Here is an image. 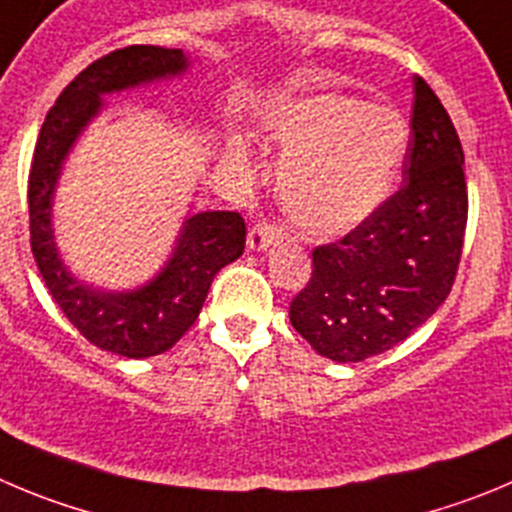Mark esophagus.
<instances>
[{"instance_id":"esophagus-1","label":"esophagus","mask_w":512,"mask_h":512,"mask_svg":"<svg viewBox=\"0 0 512 512\" xmlns=\"http://www.w3.org/2000/svg\"><path fill=\"white\" fill-rule=\"evenodd\" d=\"M280 234H283V229H280L278 224L257 222L255 227L250 229V234H247V247H250L252 252H262L267 250L272 242L280 240Z\"/></svg>"}]
</instances>
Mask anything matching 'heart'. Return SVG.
Returning <instances> with one entry per match:
<instances>
[{
    "label": "heart",
    "mask_w": 512,
    "mask_h": 512,
    "mask_svg": "<svg viewBox=\"0 0 512 512\" xmlns=\"http://www.w3.org/2000/svg\"><path fill=\"white\" fill-rule=\"evenodd\" d=\"M265 136L283 154L278 199L310 240H333L364 224L389 194L407 154V121L384 105L315 93L275 105ZM229 154L242 156L240 141Z\"/></svg>",
    "instance_id": "obj_1"
}]
</instances>
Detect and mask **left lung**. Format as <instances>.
Returning <instances> with one entry per match:
<instances>
[{
	"label": "left lung",
	"mask_w": 512,
	"mask_h": 512,
	"mask_svg": "<svg viewBox=\"0 0 512 512\" xmlns=\"http://www.w3.org/2000/svg\"><path fill=\"white\" fill-rule=\"evenodd\" d=\"M465 154L444 105L414 78L404 184L343 240L313 250L290 303L295 331L338 364L399 346L450 295L467 224Z\"/></svg>",
	"instance_id": "1"
}]
</instances>
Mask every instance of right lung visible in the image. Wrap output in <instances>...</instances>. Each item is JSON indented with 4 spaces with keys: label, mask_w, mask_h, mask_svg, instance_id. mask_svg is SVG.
Here are the masks:
<instances>
[{
    "label": "right lung",
    "mask_w": 512,
    "mask_h": 512,
    "mask_svg": "<svg viewBox=\"0 0 512 512\" xmlns=\"http://www.w3.org/2000/svg\"><path fill=\"white\" fill-rule=\"evenodd\" d=\"M186 70L184 50L131 45L108 52L62 90L42 123L32 159L30 242L42 280L90 343L126 358L159 356L194 326L214 275L245 250V219L237 212L191 214L154 278L136 290H100L75 278L62 262L52 229V199L70 148L103 111V95L179 78Z\"/></svg>",
    "instance_id": "right-lung-1"
}]
</instances>
